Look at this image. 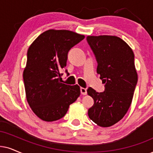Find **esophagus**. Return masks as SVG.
Returning a JSON list of instances; mask_svg holds the SVG:
<instances>
[{"label": "esophagus", "instance_id": "34e87169", "mask_svg": "<svg viewBox=\"0 0 153 153\" xmlns=\"http://www.w3.org/2000/svg\"><path fill=\"white\" fill-rule=\"evenodd\" d=\"M80 92L83 95H85L87 94V89L84 88H80Z\"/></svg>", "mask_w": 153, "mask_h": 153}]
</instances>
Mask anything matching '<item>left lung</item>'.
I'll use <instances>...</instances> for the list:
<instances>
[{
  "label": "left lung",
  "mask_w": 153,
  "mask_h": 153,
  "mask_svg": "<svg viewBox=\"0 0 153 153\" xmlns=\"http://www.w3.org/2000/svg\"><path fill=\"white\" fill-rule=\"evenodd\" d=\"M86 39L97 62V73L104 83L102 92L87 90L94 100L88 116L100 126L109 127L124 117L132 102L138 82L134 53L117 36H88Z\"/></svg>",
  "instance_id": "left-lung-1"
}]
</instances>
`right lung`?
Instances as JSON below:
<instances>
[{"mask_svg":"<svg viewBox=\"0 0 153 153\" xmlns=\"http://www.w3.org/2000/svg\"><path fill=\"white\" fill-rule=\"evenodd\" d=\"M84 38L71 31L50 30L29 48L23 73L26 97L34 113L43 121L61 119L80 96V87L62 83L60 71L66 66L70 49ZM65 73H68L67 70Z\"/></svg>","mask_w":153,"mask_h":153,"instance_id":"right-lung-1","label":"right lung"}]
</instances>
